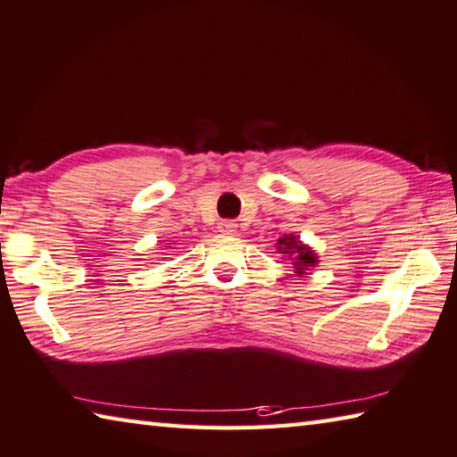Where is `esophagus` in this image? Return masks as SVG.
<instances>
[{
  "label": "esophagus",
  "instance_id": "esophagus-1",
  "mask_svg": "<svg viewBox=\"0 0 457 457\" xmlns=\"http://www.w3.org/2000/svg\"><path fill=\"white\" fill-rule=\"evenodd\" d=\"M218 229L223 231V234H234V231L237 229V223L231 221V220H221L218 223Z\"/></svg>",
  "mask_w": 457,
  "mask_h": 457
}]
</instances>
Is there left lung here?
<instances>
[{"label":"left lung","mask_w":457,"mask_h":457,"mask_svg":"<svg viewBox=\"0 0 457 457\" xmlns=\"http://www.w3.org/2000/svg\"><path fill=\"white\" fill-rule=\"evenodd\" d=\"M278 245L281 253H294V265H295V271L297 273H303L305 270L310 268V265H315V253L310 250V247L302 245L297 242L295 236H289V237H281L278 239Z\"/></svg>","instance_id":"obj_1"}]
</instances>
